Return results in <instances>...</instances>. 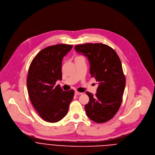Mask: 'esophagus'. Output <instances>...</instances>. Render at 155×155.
Wrapping results in <instances>:
<instances>
[{
    "mask_svg": "<svg viewBox=\"0 0 155 155\" xmlns=\"http://www.w3.org/2000/svg\"><path fill=\"white\" fill-rule=\"evenodd\" d=\"M82 94H83L82 92H80L77 91H75V95H81Z\"/></svg>",
    "mask_w": 155,
    "mask_h": 155,
    "instance_id": "34e87169",
    "label": "esophagus"
}]
</instances>
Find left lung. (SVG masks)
Instances as JSON below:
<instances>
[{
  "instance_id": "obj_1",
  "label": "left lung",
  "mask_w": 155,
  "mask_h": 155,
  "mask_svg": "<svg viewBox=\"0 0 155 155\" xmlns=\"http://www.w3.org/2000/svg\"><path fill=\"white\" fill-rule=\"evenodd\" d=\"M77 52L86 57L90 74L98 82L97 93L86 92L89 101L84 107L87 116L96 123L112 119L122 101L125 87L120 60L115 50L101 43H86L75 46Z\"/></svg>"
}]
</instances>
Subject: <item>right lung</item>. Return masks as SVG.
<instances>
[{
	"label": "right lung",
	"instance_id": "add662e5",
	"mask_svg": "<svg viewBox=\"0 0 155 155\" xmlns=\"http://www.w3.org/2000/svg\"><path fill=\"white\" fill-rule=\"evenodd\" d=\"M73 45L57 44L41 50L32 60L28 72L27 86L31 104L45 121L55 123L68 113L74 91H64L61 80L62 60Z\"/></svg>",
	"mask_w": 155,
	"mask_h": 155
}]
</instances>
